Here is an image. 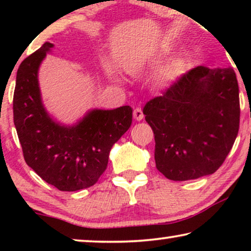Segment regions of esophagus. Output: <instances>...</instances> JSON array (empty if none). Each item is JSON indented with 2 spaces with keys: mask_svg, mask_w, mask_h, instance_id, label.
<instances>
[{
  "mask_svg": "<svg viewBox=\"0 0 251 251\" xmlns=\"http://www.w3.org/2000/svg\"><path fill=\"white\" fill-rule=\"evenodd\" d=\"M133 118H135V120H137V121H140V120L144 119V114H143L142 108H140V107L135 108V111H133Z\"/></svg>",
  "mask_w": 251,
  "mask_h": 251,
  "instance_id": "34e87169",
  "label": "esophagus"
}]
</instances>
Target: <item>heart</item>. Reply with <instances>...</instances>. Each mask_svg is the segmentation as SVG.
I'll return each instance as SVG.
<instances>
[{
    "instance_id": "obj_1",
    "label": "heart",
    "mask_w": 251,
    "mask_h": 251,
    "mask_svg": "<svg viewBox=\"0 0 251 251\" xmlns=\"http://www.w3.org/2000/svg\"><path fill=\"white\" fill-rule=\"evenodd\" d=\"M183 72H184V66L181 63H176L171 65L170 67H168L167 70L163 72L162 74L163 83L166 84L171 83V82H174L177 77H179Z\"/></svg>"
}]
</instances>
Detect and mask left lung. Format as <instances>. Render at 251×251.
I'll use <instances>...</instances> for the list:
<instances>
[{
  "label": "left lung",
  "instance_id": "8db88e82",
  "mask_svg": "<svg viewBox=\"0 0 251 251\" xmlns=\"http://www.w3.org/2000/svg\"><path fill=\"white\" fill-rule=\"evenodd\" d=\"M155 139L157 170L197 179L224 163L239 132V85L232 67L192 68L143 109Z\"/></svg>",
  "mask_w": 251,
  "mask_h": 251
}]
</instances>
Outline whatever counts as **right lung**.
<instances>
[{"mask_svg":"<svg viewBox=\"0 0 251 251\" xmlns=\"http://www.w3.org/2000/svg\"><path fill=\"white\" fill-rule=\"evenodd\" d=\"M53 44L46 42L25 58L17 72L13 122L26 163L48 184L74 192L97 183L109 151L130 128V106L95 109L73 126L58 125L44 109L37 71Z\"/></svg>","mask_w":251,"mask_h":251,"instance_id":"add662e5","label":"right lung"}]
</instances>
